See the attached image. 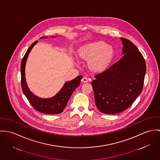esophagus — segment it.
<instances>
[{"label": "esophagus", "instance_id": "1", "mask_svg": "<svg viewBox=\"0 0 160 160\" xmlns=\"http://www.w3.org/2000/svg\"><path fill=\"white\" fill-rule=\"evenodd\" d=\"M88 82V78L87 77H83L82 78V82H83V83H87V82Z\"/></svg>", "mask_w": 160, "mask_h": 160}]
</instances>
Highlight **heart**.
<instances>
[{"label":"heart","instance_id":"b5f03b06","mask_svg":"<svg viewBox=\"0 0 160 160\" xmlns=\"http://www.w3.org/2000/svg\"><path fill=\"white\" fill-rule=\"evenodd\" d=\"M78 56L89 61L91 69L96 72L104 71L114 56V50L103 42H97L85 45L78 52Z\"/></svg>","mask_w":160,"mask_h":160}]
</instances>
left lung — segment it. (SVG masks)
<instances>
[{"label": "left lung", "mask_w": 160, "mask_h": 160, "mask_svg": "<svg viewBox=\"0 0 160 160\" xmlns=\"http://www.w3.org/2000/svg\"><path fill=\"white\" fill-rule=\"evenodd\" d=\"M122 58L91 82L96 107L105 114L123 112L141 93L146 64L138 48L130 40L120 38Z\"/></svg>", "instance_id": "obj_1"}]
</instances>
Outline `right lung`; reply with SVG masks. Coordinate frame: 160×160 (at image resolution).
Returning a JSON list of instances; mask_svg holds the SVG:
<instances>
[{
  "instance_id": "obj_1",
  "label": "right lung",
  "mask_w": 160,
  "mask_h": 160,
  "mask_svg": "<svg viewBox=\"0 0 160 160\" xmlns=\"http://www.w3.org/2000/svg\"><path fill=\"white\" fill-rule=\"evenodd\" d=\"M54 37V36H52ZM47 38L45 37H41ZM38 42H34L28 48L24 54L21 64V76L22 90L30 104L36 110L45 114L53 115L62 112L64 107L66 106L72 92L80 84V80L83 76L79 75L71 81L65 83L62 89L52 98L43 99L35 96L28 88L25 78V66L28 55L33 47Z\"/></svg>"
}]
</instances>
